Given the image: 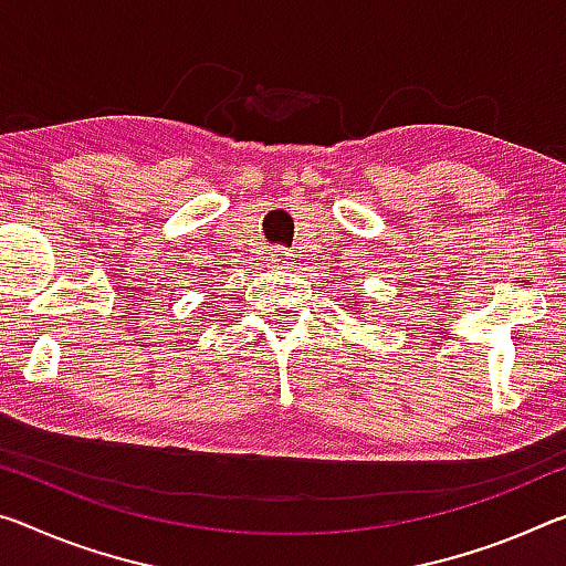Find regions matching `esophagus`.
Listing matches in <instances>:
<instances>
[{
  "label": "esophagus",
  "mask_w": 566,
  "mask_h": 566,
  "mask_svg": "<svg viewBox=\"0 0 566 566\" xmlns=\"http://www.w3.org/2000/svg\"><path fill=\"white\" fill-rule=\"evenodd\" d=\"M266 262L272 264V266H286V264H290V251H284V249H272V251H269Z\"/></svg>",
  "instance_id": "1"
}]
</instances>
